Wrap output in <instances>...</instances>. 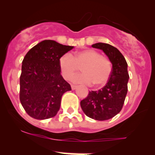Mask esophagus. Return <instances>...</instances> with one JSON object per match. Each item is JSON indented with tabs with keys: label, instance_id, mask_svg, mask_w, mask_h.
<instances>
[{
	"label": "esophagus",
	"instance_id": "34e87169",
	"mask_svg": "<svg viewBox=\"0 0 155 155\" xmlns=\"http://www.w3.org/2000/svg\"><path fill=\"white\" fill-rule=\"evenodd\" d=\"M77 88V85L74 84H71V89L72 90H75Z\"/></svg>",
	"mask_w": 155,
	"mask_h": 155
}]
</instances>
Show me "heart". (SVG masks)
<instances>
[{
  "mask_svg": "<svg viewBox=\"0 0 155 155\" xmlns=\"http://www.w3.org/2000/svg\"><path fill=\"white\" fill-rule=\"evenodd\" d=\"M59 68L65 80H70L80 68L83 73L72 78L76 83L84 84H94L101 87L108 81L112 73V63L107 58L101 56L98 51L84 49L72 54H64L59 59Z\"/></svg>",
  "mask_w": 155,
  "mask_h": 155,
  "instance_id": "obj_1",
  "label": "heart"
}]
</instances>
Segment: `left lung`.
<instances>
[{
	"label": "left lung",
	"mask_w": 155,
	"mask_h": 155,
	"mask_svg": "<svg viewBox=\"0 0 155 155\" xmlns=\"http://www.w3.org/2000/svg\"><path fill=\"white\" fill-rule=\"evenodd\" d=\"M93 48L104 51L113 64L112 73L107 84L101 89L90 91L81 101V107L87 116L95 120L112 119L121 111L128 91V64L122 53L113 45L98 42Z\"/></svg>",
	"instance_id": "8db88e82"
}]
</instances>
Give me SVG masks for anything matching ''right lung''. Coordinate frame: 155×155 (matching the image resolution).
<instances>
[{
    "label": "right lung",
    "instance_id": "add662e5",
    "mask_svg": "<svg viewBox=\"0 0 155 155\" xmlns=\"http://www.w3.org/2000/svg\"><path fill=\"white\" fill-rule=\"evenodd\" d=\"M73 46L44 40L32 47L22 62L20 101L28 115L36 119L54 117L61 97L71 91L59 68V59Z\"/></svg>",
    "mask_w": 155,
    "mask_h": 155
}]
</instances>
